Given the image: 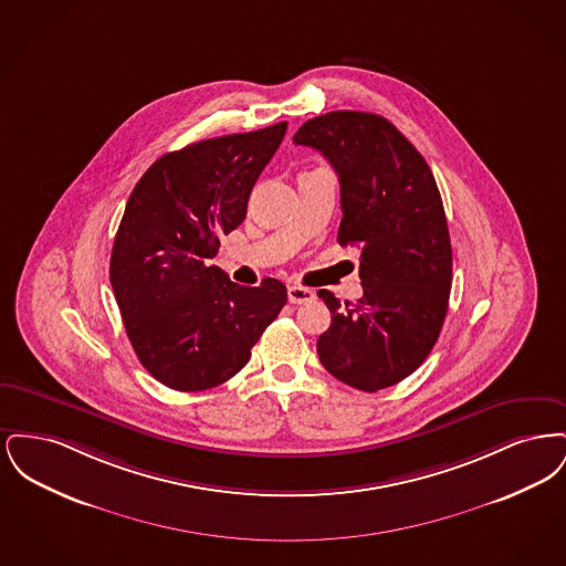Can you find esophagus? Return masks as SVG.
<instances>
[{
    "mask_svg": "<svg viewBox=\"0 0 566 566\" xmlns=\"http://www.w3.org/2000/svg\"><path fill=\"white\" fill-rule=\"evenodd\" d=\"M314 291H310V289H303V286H289V301L291 303H295V305H301V303H310V301H314Z\"/></svg>",
    "mask_w": 566,
    "mask_h": 566,
    "instance_id": "esophagus-1",
    "label": "esophagus"
}]
</instances>
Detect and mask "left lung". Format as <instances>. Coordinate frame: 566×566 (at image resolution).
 I'll list each match as a JSON object with an SVG mask.
<instances>
[{
  "mask_svg": "<svg viewBox=\"0 0 566 566\" xmlns=\"http://www.w3.org/2000/svg\"><path fill=\"white\" fill-rule=\"evenodd\" d=\"M339 176L337 242L360 248L363 296L346 305L318 291L331 326L318 337L324 369L376 392L411 376L441 333L452 289V245L431 167L390 120L337 109L298 127Z\"/></svg>",
  "mask_w": 566,
  "mask_h": 566,
  "instance_id": "8db88e82",
  "label": "left lung"
}]
</instances>
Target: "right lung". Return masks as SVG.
<instances>
[{
	"label": "right lung",
	"mask_w": 566,
	"mask_h": 566,
	"mask_svg": "<svg viewBox=\"0 0 566 566\" xmlns=\"http://www.w3.org/2000/svg\"><path fill=\"white\" fill-rule=\"evenodd\" d=\"M284 134L277 123L167 153L127 201L109 282L139 363L174 390H208L235 376L286 303L280 280L250 289L210 265L220 238L242 224Z\"/></svg>",
	"instance_id": "obj_1"
}]
</instances>
